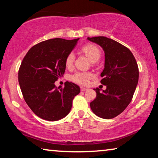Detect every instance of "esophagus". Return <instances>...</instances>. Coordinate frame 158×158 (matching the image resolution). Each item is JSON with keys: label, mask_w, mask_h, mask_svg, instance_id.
Segmentation results:
<instances>
[{"label": "esophagus", "mask_w": 158, "mask_h": 158, "mask_svg": "<svg viewBox=\"0 0 158 158\" xmlns=\"http://www.w3.org/2000/svg\"><path fill=\"white\" fill-rule=\"evenodd\" d=\"M80 88H81V91H85V90H87L86 88H84V87H83V86H81Z\"/></svg>", "instance_id": "1"}]
</instances>
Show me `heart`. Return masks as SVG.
I'll return each mask as SVG.
<instances>
[{
  "label": "heart",
  "mask_w": 158,
  "mask_h": 158,
  "mask_svg": "<svg viewBox=\"0 0 158 158\" xmlns=\"http://www.w3.org/2000/svg\"><path fill=\"white\" fill-rule=\"evenodd\" d=\"M82 52H84L89 59L91 62H96L100 59L101 53L98 47L93 44L85 45L82 48ZM74 53L73 52L69 53L65 60V65L67 68H70L73 67L74 60ZM93 74L90 73H85V72H77L76 73L71 76V80L77 84L81 85H87L89 81L93 78Z\"/></svg>",
  "instance_id": "1"
}]
</instances>
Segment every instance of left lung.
I'll use <instances>...</instances> for the list:
<instances>
[{"mask_svg": "<svg viewBox=\"0 0 158 158\" xmlns=\"http://www.w3.org/2000/svg\"><path fill=\"white\" fill-rule=\"evenodd\" d=\"M105 52V68L100 82L106 90L94 89L96 98L90 104L96 116L111 119L121 114L132 100L139 81V68L132 53L123 45L104 36L88 37Z\"/></svg>", "mask_w": 158, "mask_h": 158, "instance_id": "obj_1", "label": "left lung"}]
</instances>
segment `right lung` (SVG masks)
Masks as SVG:
<instances>
[{
  "label": "right lung",
  "instance_id": "right-lung-1",
  "mask_svg": "<svg viewBox=\"0 0 158 158\" xmlns=\"http://www.w3.org/2000/svg\"><path fill=\"white\" fill-rule=\"evenodd\" d=\"M79 38L68 40L50 39L28 51L19 69V83L26 104L41 118L56 121L71 110L74 98L80 93L79 85L66 81L64 88L55 81L65 73V60Z\"/></svg>",
  "mask_w": 158,
  "mask_h": 158
}]
</instances>
